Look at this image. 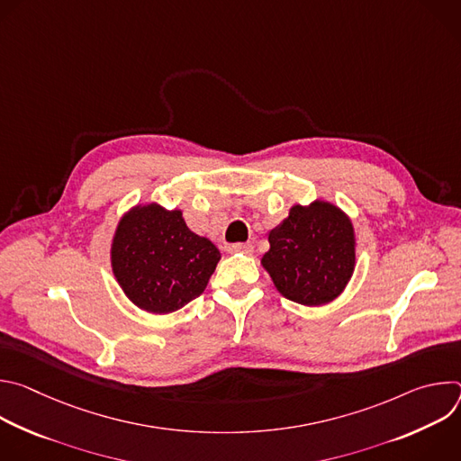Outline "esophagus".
Masks as SVG:
<instances>
[{
  "label": "esophagus",
  "mask_w": 461,
  "mask_h": 461,
  "mask_svg": "<svg viewBox=\"0 0 461 461\" xmlns=\"http://www.w3.org/2000/svg\"><path fill=\"white\" fill-rule=\"evenodd\" d=\"M230 253H246V255H251L253 253V244L246 242V244H231L228 248Z\"/></svg>",
  "instance_id": "1"
}]
</instances>
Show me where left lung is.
Returning a JSON list of instances; mask_svg holds the SVG:
<instances>
[{"label": "left lung", "instance_id": "8db88e82", "mask_svg": "<svg viewBox=\"0 0 461 461\" xmlns=\"http://www.w3.org/2000/svg\"><path fill=\"white\" fill-rule=\"evenodd\" d=\"M260 265L277 292L304 306L338 299L356 270V231L350 217L328 201L294 204L270 231Z\"/></svg>", "mask_w": 461, "mask_h": 461}]
</instances>
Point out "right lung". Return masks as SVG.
Masks as SVG:
<instances>
[{
  "label": "right lung",
  "mask_w": 461,
  "mask_h": 461,
  "mask_svg": "<svg viewBox=\"0 0 461 461\" xmlns=\"http://www.w3.org/2000/svg\"><path fill=\"white\" fill-rule=\"evenodd\" d=\"M221 260L217 246L193 233L180 210L137 204L125 212L111 240V268L137 308L166 315L199 297Z\"/></svg>",
  "instance_id": "1"
}]
</instances>
